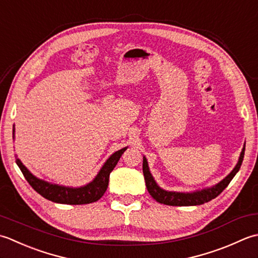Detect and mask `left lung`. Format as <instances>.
<instances>
[{
    "label": "left lung",
    "instance_id": "obj_1",
    "mask_svg": "<svg viewBox=\"0 0 258 258\" xmlns=\"http://www.w3.org/2000/svg\"><path fill=\"white\" fill-rule=\"evenodd\" d=\"M244 154H245V146L240 152L237 165L235 166L232 172L226 176L222 181H219L217 185H215L210 188L202 189V190L192 191V192L168 191V190H165V189L160 188L158 185H157L154 177H152V175L150 173L148 162H147L146 157H144L143 171H144L147 189H148L151 197L160 204L169 205V206H196V205H203L205 203L210 202L214 198H216L219 194L228 186V183L232 181L236 173H237L239 170L241 162H243V159H244Z\"/></svg>",
    "mask_w": 258,
    "mask_h": 258
}]
</instances>
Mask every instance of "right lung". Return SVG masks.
I'll return each mask as SVG.
<instances>
[{"mask_svg": "<svg viewBox=\"0 0 258 258\" xmlns=\"http://www.w3.org/2000/svg\"><path fill=\"white\" fill-rule=\"evenodd\" d=\"M14 138V129H13ZM127 149V147L115 151L114 154L109 157L104 162L101 169L99 170L98 175L94 179L81 187H66L55 185L45 180L39 179L38 177L32 175L19 158H17V165L22 171L25 179L28 180L32 188L36 192H39L42 197L57 204H68V205H85L91 204L99 201L106 192L109 185L110 172L113 170L115 165L118 164L120 157Z\"/></svg>", "mask_w": 258, "mask_h": 258, "instance_id": "obj_1", "label": "right lung"}]
</instances>
